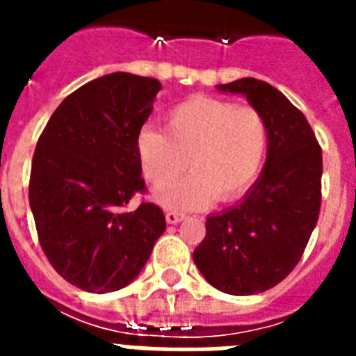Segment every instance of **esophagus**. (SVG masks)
Listing matches in <instances>:
<instances>
[{"label":"esophagus","instance_id":"34e87169","mask_svg":"<svg viewBox=\"0 0 356 356\" xmlns=\"http://www.w3.org/2000/svg\"><path fill=\"white\" fill-rule=\"evenodd\" d=\"M184 220V214L183 212H177V211H168L166 212V222L170 225H177L179 222H183Z\"/></svg>","mask_w":356,"mask_h":356}]
</instances>
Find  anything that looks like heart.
Here are the masks:
<instances>
[{
	"mask_svg": "<svg viewBox=\"0 0 356 356\" xmlns=\"http://www.w3.org/2000/svg\"><path fill=\"white\" fill-rule=\"evenodd\" d=\"M268 149L264 116L253 107L197 96L166 116V133L142 127L136 153L145 179L165 186L191 162L193 173L156 194L170 209H201L220 197L236 200L253 184Z\"/></svg>",
	"mask_w": 356,
	"mask_h": 356,
	"instance_id": "heart-1",
	"label": "heart"
}]
</instances>
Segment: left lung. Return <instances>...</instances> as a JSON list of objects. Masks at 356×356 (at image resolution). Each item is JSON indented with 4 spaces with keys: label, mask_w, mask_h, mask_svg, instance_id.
<instances>
[{
    "label": "left lung",
    "mask_w": 356,
    "mask_h": 356,
    "mask_svg": "<svg viewBox=\"0 0 356 356\" xmlns=\"http://www.w3.org/2000/svg\"><path fill=\"white\" fill-rule=\"evenodd\" d=\"M218 90L242 94L264 116L268 155L242 201L207 218L194 262L220 292L253 296L279 284L301 259L320 216L323 159L307 118L282 92L254 77Z\"/></svg>",
    "instance_id": "8db88e82"
}]
</instances>
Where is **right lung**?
<instances>
[{
    "instance_id": "add662e5",
    "label": "right lung",
    "mask_w": 356,
    "mask_h": 356,
    "mask_svg": "<svg viewBox=\"0 0 356 356\" xmlns=\"http://www.w3.org/2000/svg\"><path fill=\"white\" fill-rule=\"evenodd\" d=\"M162 85L116 72L86 83L51 114L31 166L29 205L47 260L70 284L107 293L134 281L166 231L142 194L136 136Z\"/></svg>"
}]
</instances>
